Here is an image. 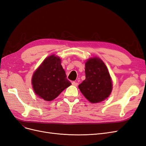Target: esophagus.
<instances>
[{"label": "esophagus", "mask_w": 146, "mask_h": 146, "mask_svg": "<svg viewBox=\"0 0 146 146\" xmlns=\"http://www.w3.org/2000/svg\"><path fill=\"white\" fill-rule=\"evenodd\" d=\"M72 85L75 86H77L78 85V83L76 82H72Z\"/></svg>", "instance_id": "34e87169"}]
</instances>
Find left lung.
Segmentation results:
<instances>
[{
    "label": "left lung",
    "instance_id": "left-lung-1",
    "mask_svg": "<svg viewBox=\"0 0 146 146\" xmlns=\"http://www.w3.org/2000/svg\"><path fill=\"white\" fill-rule=\"evenodd\" d=\"M86 78L78 85L82 93L91 103L103 101L111 94L112 83L108 69L100 58L88 60L85 64Z\"/></svg>",
    "mask_w": 146,
    "mask_h": 146
}]
</instances>
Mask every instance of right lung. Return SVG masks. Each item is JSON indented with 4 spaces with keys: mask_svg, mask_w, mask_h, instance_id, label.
I'll return each mask as SVG.
<instances>
[{
    "mask_svg": "<svg viewBox=\"0 0 146 146\" xmlns=\"http://www.w3.org/2000/svg\"><path fill=\"white\" fill-rule=\"evenodd\" d=\"M66 77L60 58L51 55L34 73L32 81L33 90L40 98L52 100L71 85Z\"/></svg>",
    "mask_w": 146,
    "mask_h": 146,
    "instance_id": "right-lung-1",
    "label": "right lung"
}]
</instances>
